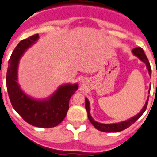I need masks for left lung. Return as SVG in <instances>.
Masks as SVG:
<instances>
[{"label":"left lung","instance_id":"left-lung-1","mask_svg":"<svg viewBox=\"0 0 157 157\" xmlns=\"http://www.w3.org/2000/svg\"><path fill=\"white\" fill-rule=\"evenodd\" d=\"M132 52H133V54L135 55V56H137L138 59H140L141 61L144 62V63H145L146 67H147L148 70H149V74L151 76V72H152V70H151L150 64H149V60H148L147 57L145 56L143 49H142V48L139 47L135 48H134L133 50H132ZM148 101H149V98L147 99L145 105H144L142 109L140 111V113H138V114H137L136 116L133 117L132 118H131V119L128 120V121H123V122L121 123H117V124H100V123L96 122L95 121H94V119L91 117V114H90V106H89V105H90V103H89L87 98H85V108L87 112V117H88L89 121H90V122L93 124V126H94L96 129L98 130V131H103V132H119V131H123V130H125L128 128H129L131 125H132V124H133L134 123H135V121L143 114V113L145 112L146 108H147Z\"/></svg>","mask_w":157,"mask_h":157}]
</instances>
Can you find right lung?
Masks as SVG:
<instances>
[{"label": "right lung", "mask_w": 157, "mask_h": 157, "mask_svg": "<svg viewBox=\"0 0 157 157\" xmlns=\"http://www.w3.org/2000/svg\"><path fill=\"white\" fill-rule=\"evenodd\" d=\"M39 35L22 40L18 44L8 60L6 76L7 90L12 106L24 121L34 127L44 128L59 125L66 117L71 96L78 89V84H65L48 99L36 100L26 95L17 83L18 65L24 52L35 43Z\"/></svg>", "instance_id": "add662e5"}]
</instances>
